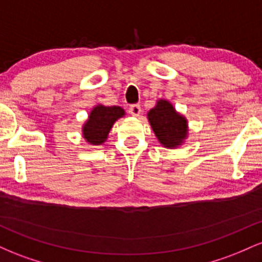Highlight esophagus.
I'll return each instance as SVG.
<instances>
[{"instance_id": "esophagus-1", "label": "esophagus", "mask_w": 262, "mask_h": 262, "mask_svg": "<svg viewBox=\"0 0 262 262\" xmlns=\"http://www.w3.org/2000/svg\"><path fill=\"white\" fill-rule=\"evenodd\" d=\"M129 113L134 117H139L141 113V108L139 104H133V106L129 107Z\"/></svg>"}]
</instances>
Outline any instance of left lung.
<instances>
[{"mask_svg":"<svg viewBox=\"0 0 262 262\" xmlns=\"http://www.w3.org/2000/svg\"><path fill=\"white\" fill-rule=\"evenodd\" d=\"M148 119L156 138L165 148H177L187 138V119L176 112L169 101L156 102V106L148 112Z\"/></svg>","mask_w":262,"mask_h":262,"instance_id":"8db88e82","label":"left lung"}]
</instances>
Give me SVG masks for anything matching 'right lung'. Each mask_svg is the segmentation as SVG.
Segmentation results:
<instances>
[{"mask_svg": "<svg viewBox=\"0 0 262 262\" xmlns=\"http://www.w3.org/2000/svg\"><path fill=\"white\" fill-rule=\"evenodd\" d=\"M124 110L118 106L107 107L97 104L90 112L89 119L82 127V135L91 145H101L106 141L111 128L117 119L124 116Z\"/></svg>", "mask_w": 262, "mask_h": 262, "instance_id": "right-lung-1", "label": "right lung"}]
</instances>
